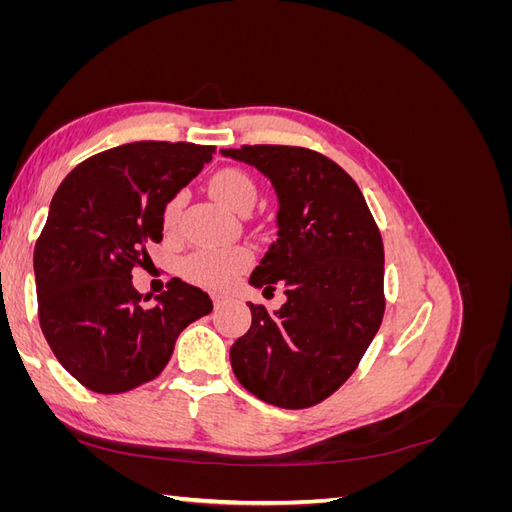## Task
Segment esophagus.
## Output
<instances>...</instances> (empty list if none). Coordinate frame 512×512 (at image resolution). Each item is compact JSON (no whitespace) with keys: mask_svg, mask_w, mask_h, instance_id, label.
I'll return each instance as SVG.
<instances>
[{"mask_svg":"<svg viewBox=\"0 0 512 512\" xmlns=\"http://www.w3.org/2000/svg\"><path fill=\"white\" fill-rule=\"evenodd\" d=\"M211 299H213L215 307H222V305H226L230 301V297H228V294H224V292H213Z\"/></svg>","mask_w":512,"mask_h":512,"instance_id":"34e87169","label":"esophagus"}]
</instances>
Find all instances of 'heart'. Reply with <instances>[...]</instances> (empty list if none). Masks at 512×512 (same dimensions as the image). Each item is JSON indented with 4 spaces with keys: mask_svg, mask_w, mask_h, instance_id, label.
Listing matches in <instances>:
<instances>
[{
    "mask_svg": "<svg viewBox=\"0 0 512 512\" xmlns=\"http://www.w3.org/2000/svg\"><path fill=\"white\" fill-rule=\"evenodd\" d=\"M209 192L222 207H226L228 211L237 215L252 211L256 203L254 181L250 179V175H245L243 170H237V168H226V170H220L218 175H213V179L209 181ZM181 205H183V194H177L166 205V211H164L166 228H173L177 224ZM247 262H250V258H247L245 252H239V250H230V252L200 250L185 260V273L200 284L226 286L235 280L237 273H241L247 267Z\"/></svg>",
    "mask_w": 512,
    "mask_h": 512,
    "instance_id": "obj_1",
    "label": "heart"
}]
</instances>
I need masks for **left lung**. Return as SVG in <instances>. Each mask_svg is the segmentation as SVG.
<instances>
[{
    "label": "left lung",
    "instance_id": "left-lung-1",
    "mask_svg": "<svg viewBox=\"0 0 512 512\" xmlns=\"http://www.w3.org/2000/svg\"><path fill=\"white\" fill-rule=\"evenodd\" d=\"M258 168L277 198V239L250 275L280 309L250 303L252 327L230 346L237 380L277 408L327 399L359 365L384 314V250L359 185L303 147L220 149Z\"/></svg>",
    "mask_w": 512,
    "mask_h": 512
}]
</instances>
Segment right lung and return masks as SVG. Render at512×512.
Masks as SVG:
<instances>
[{
  "label": "right lung",
  "mask_w": 512,
  "mask_h": 512,
  "mask_svg": "<svg viewBox=\"0 0 512 512\" xmlns=\"http://www.w3.org/2000/svg\"><path fill=\"white\" fill-rule=\"evenodd\" d=\"M211 153L128 143L85 160L57 188L34 250L38 316L57 361L87 389L123 393L153 380L179 333L213 309L179 277L149 307L132 286V271L151 262L147 245L162 241L166 205Z\"/></svg>",
  "instance_id": "add662e5"
}]
</instances>
